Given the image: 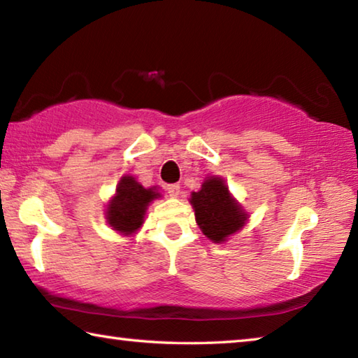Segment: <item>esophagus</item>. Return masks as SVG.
<instances>
[{
  "label": "esophagus",
  "instance_id": "1",
  "mask_svg": "<svg viewBox=\"0 0 358 358\" xmlns=\"http://www.w3.org/2000/svg\"><path fill=\"white\" fill-rule=\"evenodd\" d=\"M167 194L171 197H178L180 196V185H177V183L167 185Z\"/></svg>",
  "mask_w": 358,
  "mask_h": 358
}]
</instances>
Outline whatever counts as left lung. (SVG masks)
<instances>
[{
    "mask_svg": "<svg viewBox=\"0 0 358 358\" xmlns=\"http://www.w3.org/2000/svg\"><path fill=\"white\" fill-rule=\"evenodd\" d=\"M191 203L199 227L215 243L237 232L246 221L245 211L230 197L221 178L211 177L205 181L201 191L192 192Z\"/></svg>",
    "mask_w": 358,
    "mask_h": 358,
    "instance_id": "obj_1",
    "label": "left lung"
}]
</instances>
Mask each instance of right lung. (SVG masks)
I'll return each mask as SVG.
<instances>
[{
    "instance_id": "add662e5",
    "label": "right lung",
    "mask_w": 358,
    "mask_h": 358,
    "mask_svg": "<svg viewBox=\"0 0 358 358\" xmlns=\"http://www.w3.org/2000/svg\"><path fill=\"white\" fill-rule=\"evenodd\" d=\"M159 194L145 189L132 177H123L117 187V196L108 205V224L123 234H132L142 226L148 203Z\"/></svg>"
}]
</instances>
